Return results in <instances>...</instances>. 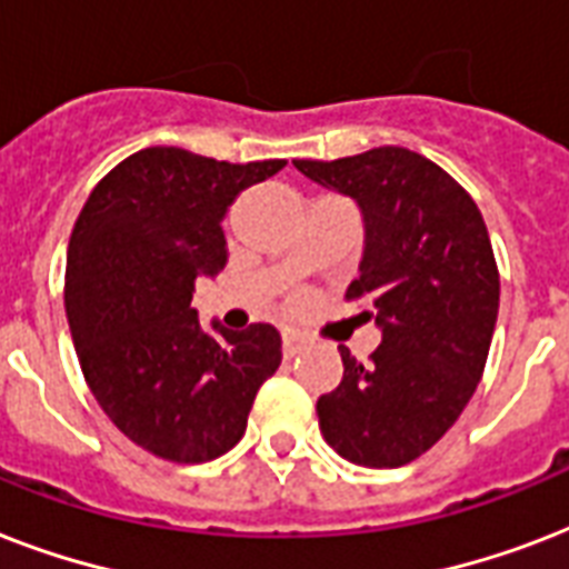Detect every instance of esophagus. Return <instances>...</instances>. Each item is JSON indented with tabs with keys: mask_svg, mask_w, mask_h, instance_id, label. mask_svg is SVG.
I'll return each mask as SVG.
<instances>
[{
	"mask_svg": "<svg viewBox=\"0 0 569 569\" xmlns=\"http://www.w3.org/2000/svg\"><path fill=\"white\" fill-rule=\"evenodd\" d=\"M303 337H298V333H292V330H286L283 333V357H298L303 351Z\"/></svg>",
	"mask_w": 569,
	"mask_h": 569,
	"instance_id": "1",
	"label": "esophagus"
}]
</instances>
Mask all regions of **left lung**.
<instances>
[{
  "label": "left lung",
  "instance_id": "8db88e82",
  "mask_svg": "<svg viewBox=\"0 0 569 569\" xmlns=\"http://www.w3.org/2000/svg\"><path fill=\"white\" fill-rule=\"evenodd\" d=\"M307 180L351 197L363 214L360 274L380 346L316 413L330 449L351 463L396 469L428 451L476 392L499 316V271L476 200L431 159L378 147L337 162L295 159Z\"/></svg>",
  "mask_w": 569,
  "mask_h": 569
}]
</instances>
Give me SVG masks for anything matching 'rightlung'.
Here are the masks:
<instances>
[{
  "label": "right lung",
  "mask_w": 569,
  "mask_h": 569,
  "mask_svg": "<svg viewBox=\"0 0 569 569\" xmlns=\"http://www.w3.org/2000/svg\"><path fill=\"white\" fill-rule=\"evenodd\" d=\"M283 164L147 147L106 173L76 218L64 307L79 366L106 416L156 458H221L280 366L271 325L206 330L191 292L227 266L232 200Z\"/></svg>",
  "instance_id": "add662e5"
}]
</instances>
